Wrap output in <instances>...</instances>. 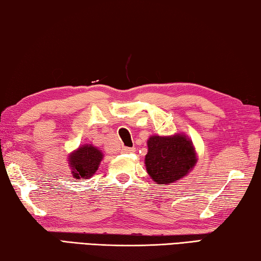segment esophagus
Masks as SVG:
<instances>
[{
  "mask_svg": "<svg viewBox=\"0 0 261 261\" xmlns=\"http://www.w3.org/2000/svg\"><path fill=\"white\" fill-rule=\"evenodd\" d=\"M136 152L135 147H123L122 148V153H134Z\"/></svg>",
  "mask_w": 261,
  "mask_h": 261,
  "instance_id": "obj_1",
  "label": "esophagus"
}]
</instances>
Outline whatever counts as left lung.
<instances>
[{"instance_id":"8db88e82","label":"left lung","mask_w":261,"mask_h":261,"mask_svg":"<svg viewBox=\"0 0 261 261\" xmlns=\"http://www.w3.org/2000/svg\"><path fill=\"white\" fill-rule=\"evenodd\" d=\"M147 147L145 166L156 184L177 182L193 169L198 160L192 140L185 134L151 136Z\"/></svg>"}]
</instances>
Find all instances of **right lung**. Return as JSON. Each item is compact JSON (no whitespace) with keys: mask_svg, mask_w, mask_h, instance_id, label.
<instances>
[{"mask_svg":"<svg viewBox=\"0 0 261 261\" xmlns=\"http://www.w3.org/2000/svg\"><path fill=\"white\" fill-rule=\"evenodd\" d=\"M102 159V151L94 145H82L68 155L70 173L76 179H88L96 173Z\"/></svg>","mask_w":261,"mask_h":261,"instance_id":"obj_1","label":"right lung"}]
</instances>
